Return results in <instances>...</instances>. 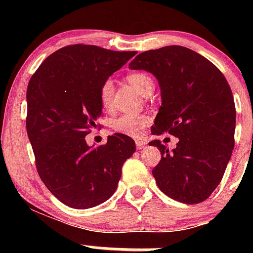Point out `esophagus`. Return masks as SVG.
Returning <instances> with one entry per match:
<instances>
[{"instance_id": "1", "label": "esophagus", "mask_w": 253, "mask_h": 253, "mask_svg": "<svg viewBox=\"0 0 253 253\" xmlns=\"http://www.w3.org/2000/svg\"><path fill=\"white\" fill-rule=\"evenodd\" d=\"M135 145H136V149H138V150H143V149H145V147H146V143H145V141H143V140H136Z\"/></svg>"}]
</instances>
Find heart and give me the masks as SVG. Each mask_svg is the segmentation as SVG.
<instances>
[{"mask_svg":"<svg viewBox=\"0 0 253 253\" xmlns=\"http://www.w3.org/2000/svg\"><path fill=\"white\" fill-rule=\"evenodd\" d=\"M127 81L132 84L141 95H147L153 91V80L145 72H133L127 76ZM113 83L110 80L104 81L100 88V102L104 110L113 108ZM150 123V117L146 114H123L113 120V128L123 134L138 136L141 134L144 127Z\"/></svg>","mask_w":253,"mask_h":253,"instance_id":"obj_1","label":"heart"}]
</instances>
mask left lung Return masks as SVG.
I'll list each match as a JSON object with an SVG mask.
<instances>
[{
	"mask_svg": "<svg viewBox=\"0 0 253 253\" xmlns=\"http://www.w3.org/2000/svg\"><path fill=\"white\" fill-rule=\"evenodd\" d=\"M157 78L162 106L152 134L178 138L169 151L161 140L162 158L152 170L165 195L182 203L207 200L221 182L234 147L236 106L222 72L201 54L183 46L145 51L129 63Z\"/></svg>",
	"mask_w": 253,
	"mask_h": 253,
	"instance_id": "8db88e82",
	"label": "left lung"
}]
</instances>
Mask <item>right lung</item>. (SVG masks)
Listing matches in <instances>:
<instances>
[{
  "label": "right lung",
  "instance_id": "obj_1",
  "mask_svg": "<svg viewBox=\"0 0 253 253\" xmlns=\"http://www.w3.org/2000/svg\"><path fill=\"white\" fill-rule=\"evenodd\" d=\"M135 54L76 43L50 54L31 77L26 128L38 173L69 207L86 210L107 201L135 152L134 140L121 133L97 147L85 140L102 115L101 85Z\"/></svg>",
  "mask_w": 253,
  "mask_h": 253
}]
</instances>
